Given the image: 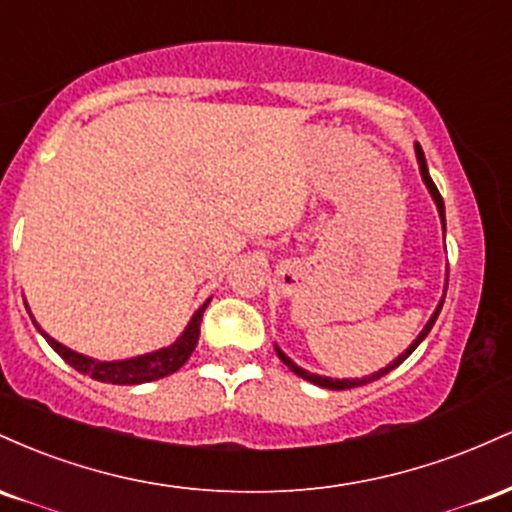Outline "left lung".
I'll list each match as a JSON object with an SVG mask.
<instances>
[{"mask_svg":"<svg viewBox=\"0 0 512 512\" xmlns=\"http://www.w3.org/2000/svg\"><path fill=\"white\" fill-rule=\"evenodd\" d=\"M414 151H416V161H419V170H421V180H424V185L428 187V192H431V197H433V202H436V209H438V216H440V223H443V231H445V204H443V197H440V192H438V187L433 185V180H431V175H428V166H426V156H424V151H421V146L419 144H414ZM443 291H448V276H445V289ZM443 301H445V293H443V298H440L438 301V305H436V310H433V315L428 317V322L424 325V330L419 332V337L414 339V342H411L407 349L402 351V354H399L395 361L390 363V366H385V368H380V370H375V373H370V375H366V378H327V375H317V373H310V370H305V368H301V366H296V363L291 361L289 356L284 354V351L279 349V346L274 344V349H276V356L281 358V361H284V366H289L293 373L296 375H301L303 380H308V383H313V385H317V387H325V390H349V387H361V385H368V383H373V380H378V378H383V375H387L390 373V370H395L399 363H404L407 361V358L411 356V351L416 349V346H419L421 342H424V339L428 337V332H431V327L436 325V320H438V313H440V308H443Z\"/></svg>","mask_w":512,"mask_h":512,"instance_id":"obj_1","label":"left lung"}]
</instances>
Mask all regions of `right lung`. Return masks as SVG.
I'll return each mask as SVG.
<instances>
[{
	"label": "right lung",
	"mask_w": 512,
	"mask_h": 512,
	"mask_svg": "<svg viewBox=\"0 0 512 512\" xmlns=\"http://www.w3.org/2000/svg\"><path fill=\"white\" fill-rule=\"evenodd\" d=\"M209 301L211 298H207V301L199 305L195 315L190 317L187 327L182 330V334L173 344L161 346V349L149 351V354H142V356L120 358V361H101V358H91V356L79 354V351H72L69 346L60 344L57 339H52L48 332L40 330V325L35 322L31 310H28V305L26 310L28 315L33 317V325L38 327V332L45 337V342H48L74 370H79V373L91 375L93 380H101V383H110V385H142V383H151V380L166 378V375L175 373V370L185 366V361L192 356V351H195L197 346L199 322H202V313L209 305Z\"/></svg>",
	"instance_id": "obj_1"
}]
</instances>
